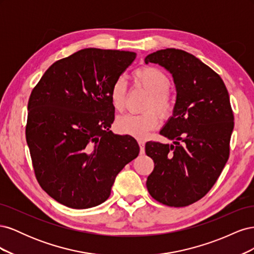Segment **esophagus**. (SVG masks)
I'll return each mask as SVG.
<instances>
[{
	"instance_id": "obj_1",
	"label": "esophagus",
	"mask_w": 254,
	"mask_h": 254,
	"mask_svg": "<svg viewBox=\"0 0 254 254\" xmlns=\"http://www.w3.org/2000/svg\"><path fill=\"white\" fill-rule=\"evenodd\" d=\"M137 143H139L141 153H144V148H145V142H144V140H142V139H137Z\"/></svg>"
}]
</instances>
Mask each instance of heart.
<instances>
[{
	"label": "heart",
	"instance_id": "1",
	"mask_svg": "<svg viewBox=\"0 0 254 254\" xmlns=\"http://www.w3.org/2000/svg\"><path fill=\"white\" fill-rule=\"evenodd\" d=\"M131 78L135 86L144 89L149 94L145 109H149L140 114H125L120 117L115 123L121 133L144 137L150 130L155 129L159 123L157 112L166 118L173 111V102L168 95L171 80L168 76L156 67H142L132 73ZM127 97V84L124 79L114 80L110 89V101L117 111L124 109Z\"/></svg>",
	"mask_w": 254,
	"mask_h": 254
}]
</instances>
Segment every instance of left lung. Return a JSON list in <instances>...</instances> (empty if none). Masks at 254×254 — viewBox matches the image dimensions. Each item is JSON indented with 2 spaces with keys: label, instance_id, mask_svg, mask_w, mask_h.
Returning <instances> with one entry per match:
<instances>
[{
  "label": "left lung",
  "instance_id": "left-lung-1",
  "mask_svg": "<svg viewBox=\"0 0 254 254\" xmlns=\"http://www.w3.org/2000/svg\"><path fill=\"white\" fill-rule=\"evenodd\" d=\"M173 75L177 98L173 117L160 134L174 141H149L146 155L155 163L146 187L168 206H187L206 195L217 181L230 153L234 115L220 76L191 54L160 50L145 58Z\"/></svg>",
  "mask_w": 254,
  "mask_h": 254
}]
</instances>
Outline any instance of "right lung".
<instances>
[{
  "instance_id": "obj_1",
  "label": "right lung",
  "mask_w": 254,
  "mask_h": 254,
  "mask_svg": "<svg viewBox=\"0 0 254 254\" xmlns=\"http://www.w3.org/2000/svg\"><path fill=\"white\" fill-rule=\"evenodd\" d=\"M135 53L83 49L54 63L30 93L26 142L40 187L59 203L88 209L106 201L117 175L139 155L114 134L110 89Z\"/></svg>"
}]
</instances>
